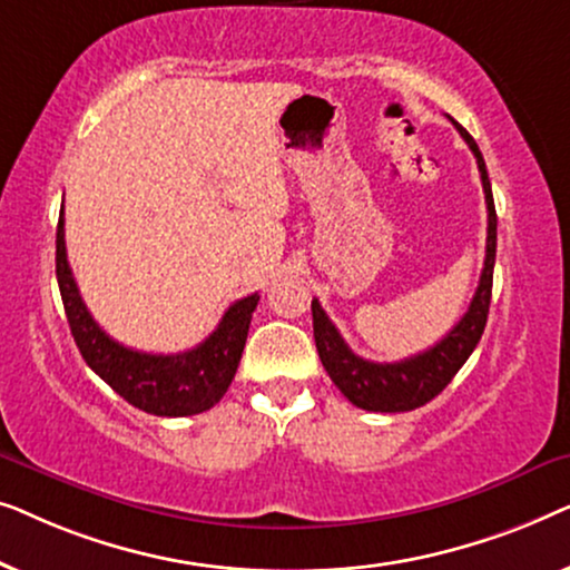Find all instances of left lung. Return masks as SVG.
Wrapping results in <instances>:
<instances>
[{"mask_svg": "<svg viewBox=\"0 0 570 570\" xmlns=\"http://www.w3.org/2000/svg\"><path fill=\"white\" fill-rule=\"evenodd\" d=\"M459 135L470 145V150L478 158L482 189H485V205H488V244H485V267H482L480 285L472 295L470 308L459 318V324L451 330L441 342H435L425 353L412 355L407 361L400 363H373L363 361L347 347L342 340L337 326L330 322L324 314L322 303L316 298L311 301V314H314V340L322 365L330 373L334 386L347 396L355 407L368 412H410L415 407H423L433 396H439L443 389L451 384L456 371L466 363L472 350L485 332L488 324V308H490V293H493V267H495V205L493 191H490V178L485 170V160L470 131L459 127Z\"/></svg>", "mask_w": 570, "mask_h": 570, "instance_id": "left-lung-1", "label": "left lung"}]
</instances>
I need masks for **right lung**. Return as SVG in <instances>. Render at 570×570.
Wrapping results in <instances>:
<instances>
[{"label": "right lung", "instance_id": "add662e5", "mask_svg": "<svg viewBox=\"0 0 570 570\" xmlns=\"http://www.w3.org/2000/svg\"><path fill=\"white\" fill-rule=\"evenodd\" d=\"M57 279L69 330L85 363L137 410L158 417L199 415L215 407L228 392L244 353L248 324L259 293L246 295L225 311L217 330L194 350L176 355H153L124 347L96 324L85 306L67 262L65 207L57 225Z\"/></svg>", "mask_w": 570, "mask_h": 570}]
</instances>
